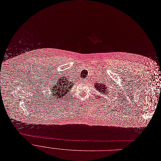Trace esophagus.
<instances>
[{
	"label": "esophagus",
	"instance_id": "1",
	"mask_svg": "<svg viewBox=\"0 0 161 161\" xmlns=\"http://www.w3.org/2000/svg\"><path fill=\"white\" fill-rule=\"evenodd\" d=\"M82 81H83L84 82H85V83H86V82H88V80H87V79H84Z\"/></svg>",
	"mask_w": 161,
	"mask_h": 161
}]
</instances>
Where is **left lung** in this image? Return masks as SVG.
<instances>
[{
  "instance_id": "obj_1",
  "label": "left lung",
  "mask_w": 161,
  "mask_h": 161,
  "mask_svg": "<svg viewBox=\"0 0 161 161\" xmlns=\"http://www.w3.org/2000/svg\"><path fill=\"white\" fill-rule=\"evenodd\" d=\"M95 87L96 89L98 90L99 92L101 93V94H104L105 95H106L107 97H108V92H107V87H105V85L104 84H95Z\"/></svg>"
}]
</instances>
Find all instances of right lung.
<instances>
[{
  "label": "right lung",
  "instance_id": "right-lung-1",
  "mask_svg": "<svg viewBox=\"0 0 161 161\" xmlns=\"http://www.w3.org/2000/svg\"><path fill=\"white\" fill-rule=\"evenodd\" d=\"M58 80L56 84L51 86L50 89L52 97L55 100L63 98L64 96L68 94L70 89L73 86L72 82L66 78H61Z\"/></svg>",
  "mask_w": 161,
  "mask_h": 161
}]
</instances>
